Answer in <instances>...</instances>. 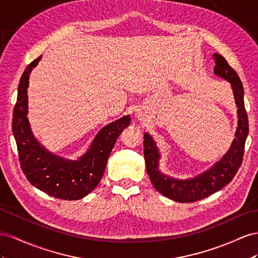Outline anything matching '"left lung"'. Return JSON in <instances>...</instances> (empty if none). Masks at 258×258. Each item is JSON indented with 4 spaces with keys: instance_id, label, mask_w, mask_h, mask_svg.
I'll return each instance as SVG.
<instances>
[{
    "instance_id": "left-lung-1",
    "label": "left lung",
    "mask_w": 258,
    "mask_h": 258,
    "mask_svg": "<svg viewBox=\"0 0 258 258\" xmlns=\"http://www.w3.org/2000/svg\"><path fill=\"white\" fill-rule=\"evenodd\" d=\"M215 61L214 73L231 83L235 104L238 107V128L235 138L229 151L223 159L213 166L211 170L188 180H177L170 178L159 172L158 162L160 154L152 137L145 133L144 135V156L148 173L153 187L161 195L180 203L196 202L216 192L229 183L243 161L244 146L248 134V119L244 107L243 85L241 80L225 58L219 55H213Z\"/></svg>"
}]
</instances>
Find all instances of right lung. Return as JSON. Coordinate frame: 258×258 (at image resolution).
I'll return each instance as SVG.
<instances>
[{"mask_svg":"<svg viewBox=\"0 0 258 258\" xmlns=\"http://www.w3.org/2000/svg\"><path fill=\"white\" fill-rule=\"evenodd\" d=\"M42 56L27 66L18 84L17 101L13 112V134L16 139L20 167L31 185L51 197L62 200H79L96 187L107 165L116 138L130 125V116L101 128L84 156L78 161L58 158L35 141L28 122L29 76Z\"/></svg>","mask_w":258,"mask_h":258,"instance_id":"add662e5","label":"right lung"}]
</instances>
